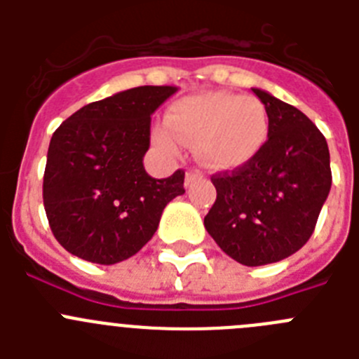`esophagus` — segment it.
<instances>
[{
    "label": "esophagus",
    "mask_w": 359,
    "mask_h": 359,
    "mask_svg": "<svg viewBox=\"0 0 359 359\" xmlns=\"http://www.w3.org/2000/svg\"><path fill=\"white\" fill-rule=\"evenodd\" d=\"M198 177H201V174H199L198 170H189V172L185 174V187L192 185Z\"/></svg>",
    "instance_id": "esophagus-1"
}]
</instances>
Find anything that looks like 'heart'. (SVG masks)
I'll list each match as a JSON object with an SVG mask.
<instances>
[{"label": "heart", "instance_id": "1", "mask_svg": "<svg viewBox=\"0 0 359 359\" xmlns=\"http://www.w3.org/2000/svg\"><path fill=\"white\" fill-rule=\"evenodd\" d=\"M269 138V115L253 95L207 91L177 100L169 123L154 129L161 151L177 154L182 142L196 144V154L208 169L230 170L250 163Z\"/></svg>", "mask_w": 359, "mask_h": 359}]
</instances>
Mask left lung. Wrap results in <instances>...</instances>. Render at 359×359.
<instances>
[{"label":"left lung","mask_w":359,"mask_h":359,"mask_svg":"<svg viewBox=\"0 0 359 359\" xmlns=\"http://www.w3.org/2000/svg\"><path fill=\"white\" fill-rule=\"evenodd\" d=\"M253 93L268 109L269 138L250 163L212 176L217 198L205 228L233 261L264 266L309 241L332 177L327 142L315 123L268 91Z\"/></svg>","instance_id":"8db88e82"}]
</instances>
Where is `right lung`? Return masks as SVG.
Returning a JSON list of instances; mask_svg holds the SVG:
<instances>
[{"mask_svg":"<svg viewBox=\"0 0 359 359\" xmlns=\"http://www.w3.org/2000/svg\"><path fill=\"white\" fill-rule=\"evenodd\" d=\"M176 86H138L91 102L50 140L43 201L62 248L95 264L140 252L158 230L167 203L185 194V172L156 180L145 172L151 115Z\"/></svg>","mask_w":359,"mask_h":359,"instance_id":"obj_1","label":"right lung"}]
</instances>
